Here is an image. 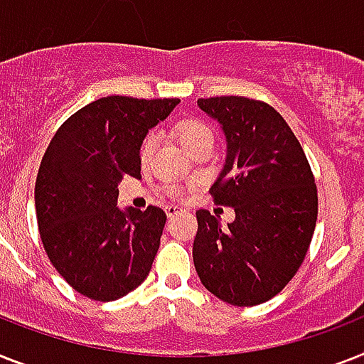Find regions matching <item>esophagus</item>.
<instances>
[{"mask_svg":"<svg viewBox=\"0 0 364 364\" xmlns=\"http://www.w3.org/2000/svg\"><path fill=\"white\" fill-rule=\"evenodd\" d=\"M185 211L183 208H179V205H173V203H170V205H166V215L170 218L172 217H177V215H181V213Z\"/></svg>","mask_w":364,"mask_h":364,"instance_id":"34e87169","label":"esophagus"}]
</instances>
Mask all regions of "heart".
<instances>
[{
    "instance_id": "heart-1",
    "label": "heart",
    "mask_w": 364,
    "mask_h": 364,
    "mask_svg": "<svg viewBox=\"0 0 364 364\" xmlns=\"http://www.w3.org/2000/svg\"><path fill=\"white\" fill-rule=\"evenodd\" d=\"M177 134H179V140L185 147H187V151H191L192 147H196L198 144H202L205 140H213V131L209 129L205 123L198 119H187L183 121L179 129H177ZM156 147V134L155 132H149V134L144 138L140 147V159L144 162H147L151 159V155L155 153Z\"/></svg>"
}]
</instances>
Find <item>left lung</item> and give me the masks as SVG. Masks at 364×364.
Returning <instances> with one entry per match:
<instances>
[{
    "label": "left lung",
    "mask_w": 364,
    "mask_h": 364,
    "mask_svg": "<svg viewBox=\"0 0 364 364\" xmlns=\"http://www.w3.org/2000/svg\"><path fill=\"white\" fill-rule=\"evenodd\" d=\"M223 125L226 162L213 202L235 211L228 228L198 209L194 267L215 297L254 306L280 294L301 267L314 235L318 191L306 155L273 106L247 97L198 99Z\"/></svg>",
    "instance_id": "8db88e82"
}]
</instances>
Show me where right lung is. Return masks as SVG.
I'll return each instance as SVG.
<instances>
[{"label": "right lung", "instance_id": "add662e5", "mask_svg": "<svg viewBox=\"0 0 364 364\" xmlns=\"http://www.w3.org/2000/svg\"><path fill=\"white\" fill-rule=\"evenodd\" d=\"M179 99L102 97L73 114L50 141L35 209L44 250L58 273L93 301H115L147 279L166 213L117 208V185L140 177V147Z\"/></svg>", "mask_w": 364, "mask_h": 364}]
</instances>
